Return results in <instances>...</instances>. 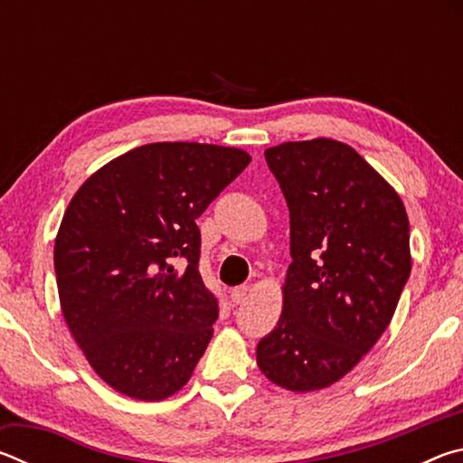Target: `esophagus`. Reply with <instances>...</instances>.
<instances>
[{
  "instance_id": "1",
  "label": "esophagus",
  "mask_w": 463,
  "mask_h": 463,
  "mask_svg": "<svg viewBox=\"0 0 463 463\" xmlns=\"http://www.w3.org/2000/svg\"><path fill=\"white\" fill-rule=\"evenodd\" d=\"M249 286H237V288H232L231 289V300L234 302V304H242L249 298Z\"/></svg>"
}]
</instances>
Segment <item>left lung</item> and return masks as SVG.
<instances>
[{"mask_svg":"<svg viewBox=\"0 0 463 463\" xmlns=\"http://www.w3.org/2000/svg\"><path fill=\"white\" fill-rule=\"evenodd\" d=\"M265 161L288 202L292 263L257 365L286 390H320L354 370L394 317L411 276L409 216L394 187L339 140L281 143Z\"/></svg>","mask_w":463,"mask_h":463,"instance_id":"obj_1","label":"left lung"}]
</instances>
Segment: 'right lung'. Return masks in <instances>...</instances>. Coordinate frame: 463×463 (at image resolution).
I'll return each mask as SVG.
<instances>
[{"label": "right lung", "mask_w": 463, "mask_h": 463, "mask_svg": "<svg viewBox=\"0 0 463 463\" xmlns=\"http://www.w3.org/2000/svg\"><path fill=\"white\" fill-rule=\"evenodd\" d=\"M249 163L241 148L151 143L98 169L69 202L54 241L61 310L120 394L163 401L192 378L218 318L195 218Z\"/></svg>", "instance_id": "obj_1"}]
</instances>
